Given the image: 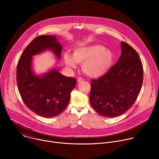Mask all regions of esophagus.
<instances>
[{
  "instance_id": "34e87169",
  "label": "esophagus",
  "mask_w": 159,
  "mask_h": 159,
  "mask_svg": "<svg viewBox=\"0 0 159 159\" xmlns=\"http://www.w3.org/2000/svg\"><path fill=\"white\" fill-rule=\"evenodd\" d=\"M84 80V79L83 78H82V77H79L77 79V82H83Z\"/></svg>"
}]
</instances>
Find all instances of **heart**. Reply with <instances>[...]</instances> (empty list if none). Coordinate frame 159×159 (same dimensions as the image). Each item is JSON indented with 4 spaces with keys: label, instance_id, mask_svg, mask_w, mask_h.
<instances>
[{
    "label": "heart",
    "instance_id": "b5f03b06",
    "mask_svg": "<svg viewBox=\"0 0 159 159\" xmlns=\"http://www.w3.org/2000/svg\"><path fill=\"white\" fill-rule=\"evenodd\" d=\"M113 57L111 50L97 44L75 48L73 57L69 53L63 55L64 61L67 66L74 69L77 63H83V72L92 77H98L105 74L112 64Z\"/></svg>",
    "mask_w": 159,
    "mask_h": 159
}]
</instances>
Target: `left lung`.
Listing matches in <instances>:
<instances>
[{
	"label": "left lung",
	"mask_w": 159,
	"mask_h": 159,
	"mask_svg": "<svg viewBox=\"0 0 159 159\" xmlns=\"http://www.w3.org/2000/svg\"><path fill=\"white\" fill-rule=\"evenodd\" d=\"M121 49L117 63L102 77L91 80L90 102L102 116L123 114L133 105L142 86L143 69L138 53L123 41Z\"/></svg>",
	"instance_id": "obj_1"
}]
</instances>
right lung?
<instances>
[{"label": "right lung", "instance_id": "1", "mask_svg": "<svg viewBox=\"0 0 159 159\" xmlns=\"http://www.w3.org/2000/svg\"><path fill=\"white\" fill-rule=\"evenodd\" d=\"M50 50L61 58L62 47L54 36L41 35L34 38L22 52L17 65V84L26 106L45 118L55 117L69 104L76 79L61 74L56 69L36 76L31 69L32 57Z\"/></svg>", "mask_w": 159, "mask_h": 159}]
</instances>
